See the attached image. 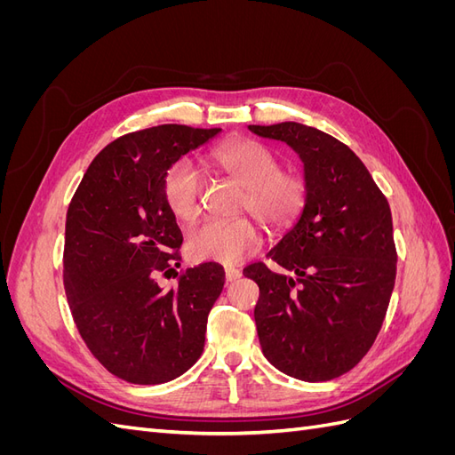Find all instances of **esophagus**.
<instances>
[{
    "instance_id": "obj_1",
    "label": "esophagus",
    "mask_w": 455,
    "mask_h": 455,
    "mask_svg": "<svg viewBox=\"0 0 455 455\" xmlns=\"http://www.w3.org/2000/svg\"><path fill=\"white\" fill-rule=\"evenodd\" d=\"M241 275H243V273H241L239 269H235V267H226V281H228V283L239 281Z\"/></svg>"
}]
</instances>
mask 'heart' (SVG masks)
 <instances>
[{"label":"heart","instance_id":"b5f03b06","mask_svg":"<svg viewBox=\"0 0 455 455\" xmlns=\"http://www.w3.org/2000/svg\"><path fill=\"white\" fill-rule=\"evenodd\" d=\"M214 161L233 182L244 189L243 211L261 226L283 228L292 222L306 199V186L292 172L279 171V159L252 140H235L218 148ZM163 196L180 220L199 214V174L189 161H178L164 174ZM259 233L249 220L203 222L188 233V252L197 261L237 266L259 246Z\"/></svg>","mask_w":455,"mask_h":455}]
</instances>
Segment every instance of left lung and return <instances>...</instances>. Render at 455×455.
<instances>
[{"instance_id": "obj_1", "label": "left lung", "mask_w": 455, "mask_h": 455, "mask_svg": "<svg viewBox=\"0 0 455 455\" xmlns=\"http://www.w3.org/2000/svg\"><path fill=\"white\" fill-rule=\"evenodd\" d=\"M281 140L304 164L306 199L294 226L244 267L259 286L254 309L266 359L301 381H328L361 363L383 324L395 286L393 220L364 163L319 129L286 121L249 125Z\"/></svg>"}]
</instances>
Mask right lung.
<instances>
[{"label":"right lung","mask_w":455,"mask_h":455,"mask_svg":"<svg viewBox=\"0 0 455 455\" xmlns=\"http://www.w3.org/2000/svg\"><path fill=\"white\" fill-rule=\"evenodd\" d=\"M220 132L159 125L121 136L92 159L68 209V304L91 353L129 383H167L203 353L226 273L206 261L171 288L157 283L174 271L172 251L182 244L163 182L178 159Z\"/></svg>","instance_id":"obj_1"}]
</instances>
